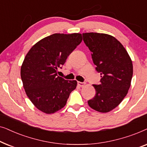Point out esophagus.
I'll list each match as a JSON object with an SVG mask.
<instances>
[{
	"instance_id": "34e87169",
	"label": "esophagus",
	"mask_w": 147,
	"mask_h": 147,
	"mask_svg": "<svg viewBox=\"0 0 147 147\" xmlns=\"http://www.w3.org/2000/svg\"><path fill=\"white\" fill-rule=\"evenodd\" d=\"M78 85L80 86V87H84L85 86V83L84 82H78Z\"/></svg>"
}]
</instances>
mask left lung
Masks as SVG:
<instances>
[{"instance_id": "obj_1", "label": "left lung", "mask_w": 147, "mask_h": 147, "mask_svg": "<svg viewBox=\"0 0 147 147\" xmlns=\"http://www.w3.org/2000/svg\"><path fill=\"white\" fill-rule=\"evenodd\" d=\"M82 35L102 78L99 85H93L96 95L88 100V105L98 112H108L117 107L128 93L133 74L132 60L120 42L111 35L98 33Z\"/></svg>"}]
</instances>
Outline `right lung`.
Returning <instances> with one entry per match:
<instances>
[{"instance_id": "1", "label": "right lung", "mask_w": 147, "mask_h": 147, "mask_svg": "<svg viewBox=\"0 0 147 147\" xmlns=\"http://www.w3.org/2000/svg\"><path fill=\"white\" fill-rule=\"evenodd\" d=\"M82 41V34L55 33L40 40L31 48L21 67L26 94L37 109L46 114L63 108L76 80L57 76L69 54Z\"/></svg>"}]
</instances>
